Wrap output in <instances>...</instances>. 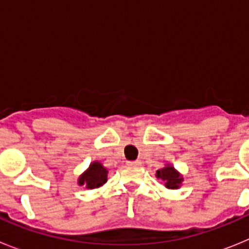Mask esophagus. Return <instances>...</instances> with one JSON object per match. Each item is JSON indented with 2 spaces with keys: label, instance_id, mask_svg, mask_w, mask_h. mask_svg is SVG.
<instances>
[{
  "label": "esophagus",
  "instance_id": "1",
  "mask_svg": "<svg viewBox=\"0 0 249 249\" xmlns=\"http://www.w3.org/2000/svg\"><path fill=\"white\" fill-rule=\"evenodd\" d=\"M140 160H128V162H127V166H140Z\"/></svg>",
  "mask_w": 249,
  "mask_h": 249
}]
</instances>
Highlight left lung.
<instances>
[{
	"label": "left lung",
	"mask_w": 249,
	"mask_h": 249,
	"mask_svg": "<svg viewBox=\"0 0 249 249\" xmlns=\"http://www.w3.org/2000/svg\"><path fill=\"white\" fill-rule=\"evenodd\" d=\"M156 177L163 181L166 188H169V190H177L183 182V177L171 164H166V167L158 169L156 172Z\"/></svg>",
	"instance_id": "8db88e82"
}]
</instances>
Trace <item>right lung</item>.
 Masks as SVG:
<instances>
[{
    "label": "right lung",
    "mask_w": 249,
    "mask_h": 249,
    "mask_svg": "<svg viewBox=\"0 0 249 249\" xmlns=\"http://www.w3.org/2000/svg\"><path fill=\"white\" fill-rule=\"evenodd\" d=\"M107 173H108L107 168H105L98 160H94L78 177V184L83 186L87 190L98 188L107 182Z\"/></svg>",
    "instance_id": "right-lung-1"
}]
</instances>
